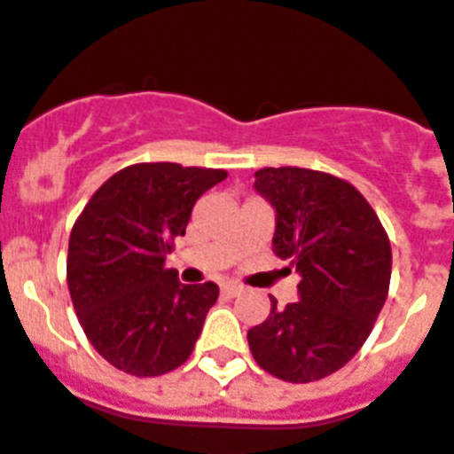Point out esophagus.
I'll list each match as a JSON object with an SVG mask.
<instances>
[{"label":"esophagus","mask_w":454,"mask_h":454,"mask_svg":"<svg viewBox=\"0 0 454 454\" xmlns=\"http://www.w3.org/2000/svg\"><path fill=\"white\" fill-rule=\"evenodd\" d=\"M220 292H223V297H239L243 292V287L236 286V283H224V286L220 287Z\"/></svg>","instance_id":"34e87169"}]
</instances>
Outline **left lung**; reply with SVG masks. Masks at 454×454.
Returning <instances> with one entry per match:
<instances>
[{"mask_svg": "<svg viewBox=\"0 0 454 454\" xmlns=\"http://www.w3.org/2000/svg\"><path fill=\"white\" fill-rule=\"evenodd\" d=\"M276 208L273 253L299 271V301L248 329L254 362L287 383L320 380L346 366L383 309L392 248L369 201L343 178L299 167L254 171Z\"/></svg>", "mask_w": 454, "mask_h": 454, "instance_id": "left-lung-1", "label": "left lung"}]
</instances>
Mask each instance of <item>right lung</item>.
I'll use <instances>...</instances> for the list:
<instances>
[{
	"label": "right lung",
	"mask_w": 454,
	"mask_h": 454,
	"mask_svg": "<svg viewBox=\"0 0 454 454\" xmlns=\"http://www.w3.org/2000/svg\"><path fill=\"white\" fill-rule=\"evenodd\" d=\"M223 168L144 162L120 168L92 194L69 236L67 283L97 353L138 378L178 369L194 350L218 286H183L164 269L194 201Z\"/></svg>",
	"instance_id": "1"
}]
</instances>
